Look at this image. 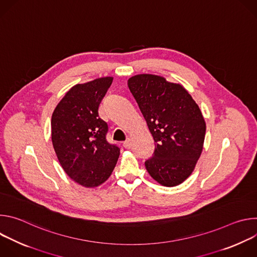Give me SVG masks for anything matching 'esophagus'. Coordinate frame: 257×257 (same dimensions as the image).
Returning <instances> with one entry per match:
<instances>
[{
    "label": "esophagus",
    "instance_id": "esophagus-1",
    "mask_svg": "<svg viewBox=\"0 0 257 257\" xmlns=\"http://www.w3.org/2000/svg\"><path fill=\"white\" fill-rule=\"evenodd\" d=\"M123 145H124V148L125 149H131V146H132V140L130 139V138H127L124 142H123Z\"/></svg>",
    "mask_w": 257,
    "mask_h": 257
}]
</instances>
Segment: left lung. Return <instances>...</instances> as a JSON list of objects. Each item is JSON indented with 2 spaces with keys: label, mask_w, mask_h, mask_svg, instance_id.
I'll list each match as a JSON object with an SVG mask.
<instances>
[{
  "label": "left lung",
  "mask_w": 257,
  "mask_h": 257,
  "mask_svg": "<svg viewBox=\"0 0 257 257\" xmlns=\"http://www.w3.org/2000/svg\"><path fill=\"white\" fill-rule=\"evenodd\" d=\"M128 87L156 142L146 170L163 186L181 184L203 150L206 125L198 104L184 86L159 75L132 76Z\"/></svg>",
  "instance_id": "8db88e82"
}]
</instances>
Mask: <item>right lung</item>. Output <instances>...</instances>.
I'll return each instance as SVG.
<instances>
[{"mask_svg": "<svg viewBox=\"0 0 257 257\" xmlns=\"http://www.w3.org/2000/svg\"><path fill=\"white\" fill-rule=\"evenodd\" d=\"M113 82L100 77L71 87L52 116V142L66 174L77 184L94 188L114 171L120 149L105 139L106 123L98 105Z\"/></svg>", "mask_w": 257, "mask_h": 257, "instance_id": "add662e5", "label": "right lung"}]
</instances>
